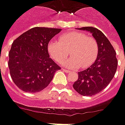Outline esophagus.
<instances>
[{
  "instance_id": "obj_1",
  "label": "esophagus",
  "mask_w": 125,
  "mask_h": 125,
  "mask_svg": "<svg viewBox=\"0 0 125 125\" xmlns=\"http://www.w3.org/2000/svg\"><path fill=\"white\" fill-rule=\"evenodd\" d=\"M62 70L64 71V72H66V73H70V71H69V70H67L66 68H62Z\"/></svg>"
}]
</instances>
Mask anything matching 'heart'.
<instances>
[{
  "instance_id": "b5f03b06",
  "label": "heart",
  "mask_w": 125,
  "mask_h": 125,
  "mask_svg": "<svg viewBox=\"0 0 125 125\" xmlns=\"http://www.w3.org/2000/svg\"><path fill=\"white\" fill-rule=\"evenodd\" d=\"M58 41H50L48 51L51 58L62 63L69 55V58L63 63L69 68H82L93 64L97 58L99 47L97 40L81 32H69L59 37Z\"/></svg>"
}]
</instances>
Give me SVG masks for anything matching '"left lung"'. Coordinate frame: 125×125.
I'll return each mask as SVG.
<instances>
[{"label": "left lung", "instance_id": "8db88e82", "mask_svg": "<svg viewBox=\"0 0 125 125\" xmlns=\"http://www.w3.org/2000/svg\"><path fill=\"white\" fill-rule=\"evenodd\" d=\"M79 29L92 33L97 41L99 51L95 62L87 69L78 73V79L73 86L80 95L92 96L104 90L114 78L118 59L113 45L100 30L93 27Z\"/></svg>", "mask_w": 125, "mask_h": 125}]
</instances>
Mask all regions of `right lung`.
<instances>
[{
	"label": "right lung",
	"mask_w": 125,
	"mask_h": 125,
	"mask_svg": "<svg viewBox=\"0 0 125 125\" xmlns=\"http://www.w3.org/2000/svg\"><path fill=\"white\" fill-rule=\"evenodd\" d=\"M60 31L58 28L35 27L14 41L9 52L8 66L14 83L23 91L39 92L61 69L50 58L48 51L49 41Z\"/></svg>",
	"instance_id": "obj_1"
}]
</instances>
